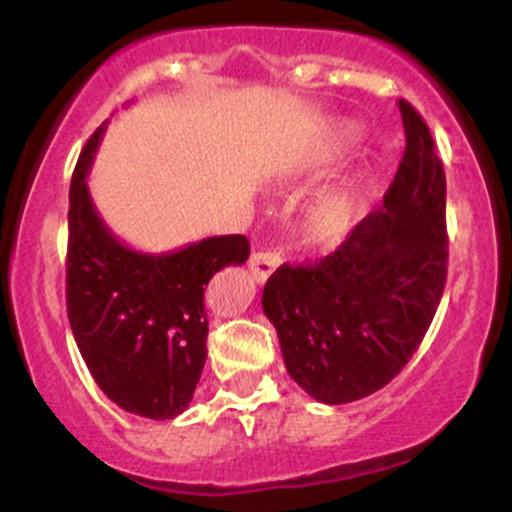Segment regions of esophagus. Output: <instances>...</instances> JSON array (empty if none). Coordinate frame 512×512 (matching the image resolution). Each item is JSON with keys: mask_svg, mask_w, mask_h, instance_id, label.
Returning <instances> with one entry per match:
<instances>
[{"mask_svg": "<svg viewBox=\"0 0 512 512\" xmlns=\"http://www.w3.org/2000/svg\"><path fill=\"white\" fill-rule=\"evenodd\" d=\"M282 255L277 250H260L252 252L250 257V272L257 282H267V277L280 267Z\"/></svg>", "mask_w": 512, "mask_h": 512, "instance_id": "34e87169", "label": "esophagus"}]
</instances>
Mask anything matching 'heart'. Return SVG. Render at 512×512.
<instances>
[{"mask_svg": "<svg viewBox=\"0 0 512 512\" xmlns=\"http://www.w3.org/2000/svg\"><path fill=\"white\" fill-rule=\"evenodd\" d=\"M359 213V195L349 193H334L319 200L312 210H309L307 232L314 242L319 245H329L344 237V232L352 227Z\"/></svg>", "mask_w": 512, "mask_h": 512, "instance_id": "b5f03b06", "label": "heart"}]
</instances>
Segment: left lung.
Wrapping results in <instances>:
<instances>
[{
  "instance_id": "8db88e82",
  "label": "left lung",
  "mask_w": 512,
  "mask_h": 512,
  "mask_svg": "<svg viewBox=\"0 0 512 512\" xmlns=\"http://www.w3.org/2000/svg\"><path fill=\"white\" fill-rule=\"evenodd\" d=\"M399 108L406 151L384 208L332 255L282 265L262 292L287 374L322 404L389 384L426 337L446 287V173L426 121L411 103Z\"/></svg>"
}]
</instances>
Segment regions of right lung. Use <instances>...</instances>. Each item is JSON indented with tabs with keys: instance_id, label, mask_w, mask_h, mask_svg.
<instances>
[{
	"instance_id": "1",
	"label": "right lung",
	"mask_w": 512,
	"mask_h": 512,
	"mask_svg": "<svg viewBox=\"0 0 512 512\" xmlns=\"http://www.w3.org/2000/svg\"><path fill=\"white\" fill-rule=\"evenodd\" d=\"M106 123L89 138L69 190L66 312L76 347L103 394L136 416L165 421L188 409L208 356L205 287L250 257L245 235H220L148 255L101 220L86 175Z\"/></svg>"
}]
</instances>
